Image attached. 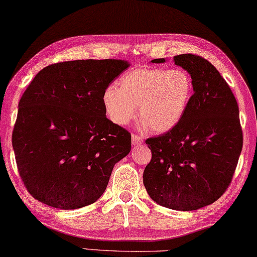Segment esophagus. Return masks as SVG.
Wrapping results in <instances>:
<instances>
[{
    "mask_svg": "<svg viewBox=\"0 0 257 257\" xmlns=\"http://www.w3.org/2000/svg\"><path fill=\"white\" fill-rule=\"evenodd\" d=\"M132 144L135 146H139L143 144V138L141 136H137V135H132Z\"/></svg>",
    "mask_w": 257,
    "mask_h": 257,
    "instance_id": "obj_1",
    "label": "esophagus"
}]
</instances>
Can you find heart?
Listing matches in <instances>:
<instances>
[{
  "label": "heart",
  "instance_id": "heart-1",
  "mask_svg": "<svg viewBox=\"0 0 257 257\" xmlns=\"http://www.w3.org/2000/svg\"><path fill=\"white\" fill-rule=\"evenodd\" d=\"M192 94V79L183 68H136L102 92L106 114L116 125H127L138 115L144 127L163 133L182 120Z\"/></svg>",
  "mask_w": 257,
  "mask_h": 257
}]
</instances>
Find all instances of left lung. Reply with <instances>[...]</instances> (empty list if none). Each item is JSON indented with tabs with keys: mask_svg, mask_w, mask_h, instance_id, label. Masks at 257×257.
I'll return each instance as SVG.
<instances>
[{
	"mask_svg": "<svg viewBox=\"0 0 257 257\" xmlns=\"http://www.w3.org/2000/svg\"><path fill=\"white\" fill-rule=\"evenodd\" d=\"M173 61L191 75L194 94L175 127L146 141L152 158L143 182L157 204L191 211L216 202L228 189L243 135L237 101L217 69L194 54L176 55Z\"/></svg>",
	"mask_w": 257,
	"mask_h": 257,
	"instance_id": "left-lung-1",
	"label": "left lung"
}]
</instances>
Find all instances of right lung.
Returning <instances> with one entry per match:
<instances>
[{"label": "right lung", "instance_id": "right-lung-1", "mask_svg": "<svg viewBox=\"0 0 257 257\" xmlns=\"http://www.w3.org/2000/svg\"><path fill=\"white\" fill-rule=\"evenodd\" d=\"M130 63L74 60L41 69L23 93L13 149L33 197L62 210L101 197L114 165L131 151V135L106 118L102 92Z\"/></svg>", "mask_w": 257, "mask_h": 257}]
</instances>
